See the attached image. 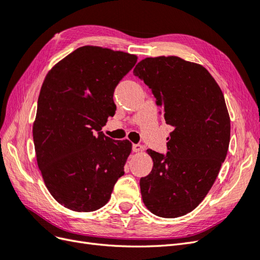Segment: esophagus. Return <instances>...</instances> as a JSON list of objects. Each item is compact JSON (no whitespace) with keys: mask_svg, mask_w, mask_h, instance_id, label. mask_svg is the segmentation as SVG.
Masks as SVG:
<instances>
[{"mask_svg":"<svg viewBox=\"0 0 260 260\" xmlns=\"http://www.w3.org/2000/svg\"><path fill=\"white\" fill-rule=\"evenodd\" d=\"M143 145H141V144H133L132 145V151L133 152H141V151H143Z\"/></svg>","mask_w":260,"mask_h":260,"instance_id":"1","label":"esophagus"}]
</instances>
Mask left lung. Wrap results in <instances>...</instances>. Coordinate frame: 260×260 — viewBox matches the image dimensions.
I'll return each instance as SVG.
<instances>
[{"label": "left lung", "mask_w": 260, "mask_h": 260, "mask_svg": "<svg viewBox=\"0 0 260 260\" xmlns=\"http://www.w3.org/2000/svg\"><path fill=\"white\" fill-rule=\"evenodd\" d=\"M133 74L152 90L174 128L166 155L147 151L153 169L140 179L143 203L162 218L186 215L205 199L229 148L223 93L206 68L178 56L144 58Z\"/></svg>", "instance_id": "left-lung-1"}]
</instances>
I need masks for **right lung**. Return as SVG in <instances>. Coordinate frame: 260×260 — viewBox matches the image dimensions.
Returning <instances> with one entry per match:
<instances>
[{
    "mask_svg": "<svg viewBox=\"0 0 260 260\" xmlns=\"http://www.w3.org/2000/svg\"><path fill=\"white\" fill-rule=\"evenodd\" d=\"M137 60L133 54L85 45L45 77L32 128L37 161L49 192L68 209L103 207L124 174L131 142L101 130L115 114L117 84Z\"/></svg>",
    "mask_w": 260,
    "mask_h": 260,
    "instance_id": "add662e5",
    "label": "right lung"
}]
</instances>
